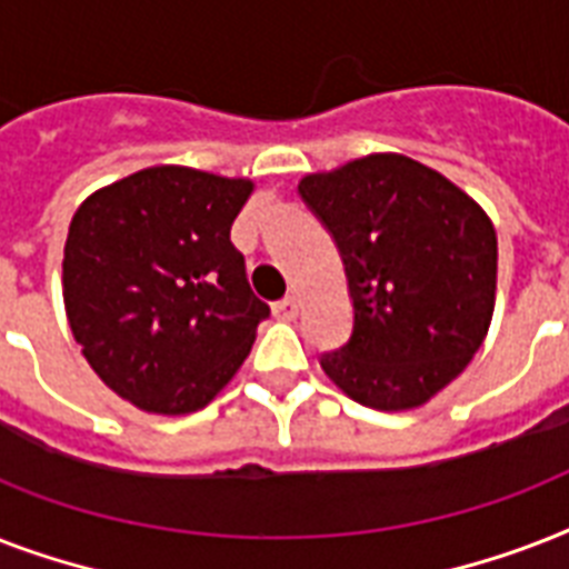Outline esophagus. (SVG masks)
I'll return each mask as SVG.
<instances>
[{"label": "esophagus", "mask_w": 569, "mask_h": 569, "mask_svg": "<svg viewBox=\"0 0 569 569\" xmlns=\"http://www.w3.org/2000/svg\"><path fill=\"white\" fill-rule=\"evenodd\" d=\"M274 316L277 319H295V316H298V298H295V295H286L283 301H277L274 303Z\"/></svg>", "instance_id": "esophagus-1"}]
</instances>
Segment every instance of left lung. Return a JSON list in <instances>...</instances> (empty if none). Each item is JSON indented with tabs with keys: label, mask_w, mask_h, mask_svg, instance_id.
<instances>
[{
	"label": "left lung",
	"mask_w": 569,
	"mask_h": 569,
	"mask_svg": "<svg viewBox=\"0 0 569 569\" xmlns=\"http://www.w3.org/2000/svg\"><path fill=\"white\" fill-rule=\"evenodd\" d=\"M298 191L337 241L355 303L351 339L321 357V369L375 410L422 407L487 337L493 221L467 191L401 153L307 173Z\"/></svg>",
	"instance_id": "1"
}]
</instances>
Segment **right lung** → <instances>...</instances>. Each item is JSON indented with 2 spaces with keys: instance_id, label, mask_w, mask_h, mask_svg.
Segmentation results:
<instances>
[{
  "instance_id": "right-lung-1",
  "label": "right lung",
  "mask_w": 569,
  "mask_h": 569,
  "mask_svg": "<svg viewBox=\"0 0 569 569\" xmlns=\"http://www.w3.org/2000/svg\"><path fill=\"white\" fill-rule=\"evenodd\" d=\"M253 182L156 164L93 191L64 244V310L84 360L138 410L194 413L239 372L268 303L230 227Z\"/></svg>"
}]
</instances>
